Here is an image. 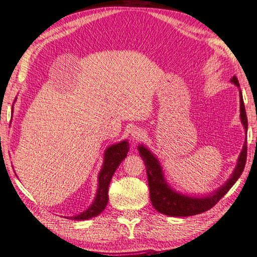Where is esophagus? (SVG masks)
I'll use <instances>...</instances> for the list:
<instances>
[{"mask_svg": "<svg viewBox=\"0 0 257 257\" xmlns=\"http://www.w3.org/2000/svg\"><path fill=\"white\" fill-rule=\"evenodd\" d=\"M131 135H132V138L134 141H141L142 139L145 138V135H147V133H145V131L141 127H135L132 133H131Z\"/></svg>", "mask_w": 257, "mask_h": 257, "instance_id": "1", "label": "esophagus"}]
</instances>
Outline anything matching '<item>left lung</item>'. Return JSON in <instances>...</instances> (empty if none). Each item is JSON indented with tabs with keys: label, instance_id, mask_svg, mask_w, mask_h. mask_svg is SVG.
Segmentation results:
<instances>
[{
	"label": "left lung",
	"instance_id": "1",
	"mask_svg": "<svg viewBox=\"0 0 257 257\" xmlns=\"http://www.w3.org/2000/svg\"><path fill=\"white\" fill-rule=\"evenodd\" d=\"M231 83H234L237 87H239L238 80L234 76L230 79ZM239 101H240V120L244 125V128L247 132V116H246L245 105L243 100V95L239 90ZM139 154L144 161L145 168H147L148 182L150 189V199L153 207L161 212V214L172 216V217H188L201 214L209 210L214 207L222 197H224L229 189L234 186L237 179L240 177L241 172L244 171L246 158H247V140H245L244 147L239 154V158L237 160L236 168L231 174V177L224 183L219 189H217L211 195L196 198L190 196H185L168 186V183L164 180L163 172L161 166L158 161V159L153 156L150 150H148L144 145L139 147Z\"/></svg>",
	"mask_w": 257,
	"mask_h": 257
}]
</instances>
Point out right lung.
Masks as SVG:
<instances>
[{
  "instance_id": "obj_1",
  "label": "right lung",
  "mask_w": 257,
  "mask_h": 257,
  "mask_svg": "<svg viewBox=\"0 0 257 257\" xmlns=\"http://www.w3.org/2000/svg\"><path fill=\"white\" fill-rule=\"evenodd\" d=\"M13 110V107H12ZM130 150L128 142L125 141L119 142L117 144L110 145V147L105 151L104 156V163L103 168L98 174V189L96 193L95 200L93 204L89 206L88 209H86L84 212L69 217L70 219L75 220H86L93 217L98 216L101 211L105 209L106 205L108 202V186L112 180V177L116 169L119 166V163L126 158L127 152ZM68 218V217H67Z\"/></svg>"
}]
</instances>
